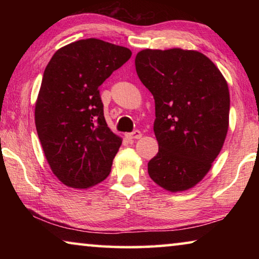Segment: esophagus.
<instances>
[{"instance_id": "34e87169", "label": "esophagus", "mask_w": 259, "mask_h": 259, "mask_svg": "<svg viewBox=\"0 0 259 259\" xmlns=\"http://www.w3.org/2000/svg\"><path fill=\"white\" fill-rule=\"evenodd\" d=\"M125 137L128 139H139L142 137V133L139 130H134L133 133H128L125 134Z\"/></svg>"}]
</instances>
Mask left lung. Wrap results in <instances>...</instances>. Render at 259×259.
Listing matches in <instances>:
<instances>
[{
    "instance_id": "8db88e82",
    "label": "left lung",
    "mask_w": 259,
    "mask_h": 259,
    "mask_svg": "<svg viewBox=\"0 0 259 259\" xmlns=\"http://www.w3.org/2000/svg\"><path fill=\"white\" fill-rule=\"evenodd\" d=\"M135 64L155 102L159 152L148 162V175L166 191H186L202 181L224 145L227 82L207 56L194 50L145 49Z\"/></svg>"
}]
</instances>
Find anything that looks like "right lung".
Masks as SVG:
<instances>
[{"instance_id":"right-lung-1","label":"right lung","mask_w":259,"mask_h":259,"mask_svg":"<svg viewBox=\"0 0 259 259\" xmlns=\"http://www.w3.org/2000/svg\"><path fill=\"white\" fill-rule=\"evenodd\" d=\"M131 57L98 38L60 48L43 74L35 125L52 172L66 186L89 188L111 172L122 139L104 117L98 88Z\"/></svg>"}]
</instances>
